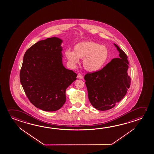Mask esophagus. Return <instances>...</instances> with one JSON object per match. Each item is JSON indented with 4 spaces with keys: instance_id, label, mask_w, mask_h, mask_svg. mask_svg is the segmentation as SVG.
<instances>
[{
    "instance_id": "34e87169",
    "label": "esophagus",
    "mask_w": 154,
    "mask_h": 154,
    "mask_svg": "<svg viewBox=\"0 0 154 154\" xmlns=\"http://www.w3.org/2000/svg\"><path fill=\"white\" fill-rule=\"evenodd\" d=\"M77 77L78 79H83V76H82L81 74H80V73H78Z\"/></svg>"
}]
</instances>
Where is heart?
Listing matches in <instances>:
<instances>
[{
	"instance_id": "obj_1",
	"label": "heart",
	"mask_w": 154,
	"mask_h": 154,
	"mask_svg": "<svg viewBox=\"0 0 154 154\" xmlns=\"http://www.w3.org/2000/svg\"><path fill=\"white\" fill-rule=\"evenodd\" d=\"M66 58L72 66L83 59V65L86 70L96 72L103 68L109 57L108 49L104 45L92 41H84L73 46V51L66 50Z\"/></svg>"
}]
</instances>
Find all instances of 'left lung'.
Returning a JSON list of instances; mask_svg holds the SVG:
<instances>
[{
	"instance_id": "1",
	"label": "left lung",
	"mask_w": 154,
	"mask_h": 154,
	"mask_svg": "<svg viewBox=\"0 0 154 154\" xmlns=\"http://www.w3.org/2000/svg\"><path fill=\"white\" fill-rule=\"evenodd\" d=\"M114 45L120 57L112 59L100 70L87 73L84 77L89 101L99 111L109 110L116 106L125 96L131 84L127 56L116 44Z\"/></svg>"
}]
</instances>
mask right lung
Returning <instances> with one entry per match:
<instances>
[{"instance_id":"obj_1","label":"right lung","mask_w":154,"mask_h":154,"mask_svg":"<svg viewBox=\"0 0 154 154\" xmlns=\"http://www.w3.org/2000/svg\"><path fill=\"white\" fill-rule=\"evenodd\" d=\"M62 40L47 38L26 51L20 80L30 103L43 111L53 112L66 103V91L77 74L62 63Z\"/></svg>"}]
</instances>
